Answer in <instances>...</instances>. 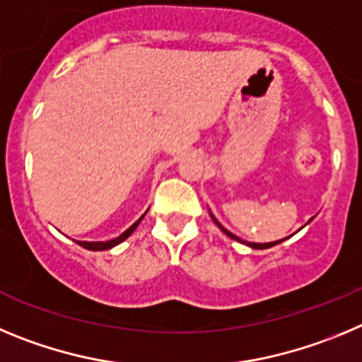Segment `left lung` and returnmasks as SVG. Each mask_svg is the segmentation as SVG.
<instances>
[{"label":"left lung","mask_w":362,"mask_h":362,"mask_svg":"<svg viewBox=\"0 0 362 362\" xmlns=\"http://www.w3.org/2000/svg\"><path fill=\"white\" fill-rule=\"evenodd\" d=\"M209 214H211V218H213V221H214V223H216V226H218V227H220V229H221V233H226V234H227V236H229V238H233V240H236V242L243 243V245L250 247V249H270V247H274V245H278V243L285 242V240H286V238H283V240H278V242H269V243H254V242H245V240H242V238H238V236H236V234H233V233H230V230H227V229H226V227L221 226L220 221H218V220H216V218H214V214H213V213H211V211H209ZM310 220H312V218H310ZM310 220H308V221H310Z\"/></svg>","instance_id":"left-lung-1"}]
</instances>
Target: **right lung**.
<instances>
[{
    "mask_svg": "<svg viewBox=\"0 0 362 362\" xmlns=\"http://www.w3.org/2000/svg\"><path fill=\"white\" fill-rule=\"evenodd\" d=\"M144 216H146V213L142 214V216L139 218V220H136L132 227H128V229H126L124 233L120 234V236L113 238V240H108V242H76V243H79L81 247H84V249H88V250H108V249H113V247H115V245H119V243L124 242L126 238L132 236V233L136 229V227H139V223H141L142 218H144Z\"/></svg>",
    "mask_w": 362,
    "mask_h": 362,
    "instance_id": "1",
    "label": "right lung"
}]
</instances>
